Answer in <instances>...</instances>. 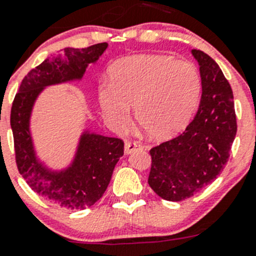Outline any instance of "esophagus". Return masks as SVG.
I'll return each mask as SVG.
<instances>
[{"label": "esophagus", "instance_id": "34e87169", "mask_svg": "<svg viewBox=\"0 0 256 256\" xmlns=\"http://www.w3.org/2000/svg\"><path fill=\"white\" fill-rule=\"evenodd\" d=\"M138 147H140V144H138V141L128 140L125 142V152L128 154H131V152H132V151H135V150L138 148Z\"/></svg>", "mask_w": 256, "mask_h": 256}]
</instances>
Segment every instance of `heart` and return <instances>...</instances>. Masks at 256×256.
I'll use <instances>...</instances> for the list:
<instances>
[{
    "instance_id": "heart-1",
    "label": "heart",
    "mask_w": 256,
    "mask_h": 256,
    "mask_svg": "<svg viewBox=\"0 0 256 256\" xmlns=\"http://www.w3.org/2000/svg\"><path fill=\"white\" fill-rule=\"evenodd\" d=\"M98 90L100 106L114 126L135 118L154 138H170L187 126L200 102L202 76L196 64L160 54L131 56L109 69Z\"/></svg>"
}]
</instances>
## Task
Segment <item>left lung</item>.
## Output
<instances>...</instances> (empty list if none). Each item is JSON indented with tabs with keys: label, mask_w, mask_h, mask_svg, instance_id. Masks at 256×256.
Wrapping results in <instances>:
<instances>
[{
	"label": "left lung",
	"mask_w": 256,
	"mask_h": 256,
	"mask_svg": "<svg viewBox=\"0 0 256 256\" xmlns=\"http://www.w3.org/2000/svg\"><path fill=\"white\" fill-rule=\"evenodd\" d=\"M202 98L194 118L180 135L150 150L148 184L157 196L180 202L202 190L223 171L236 135L233 90L216 62L200 49Z\"/></svg>",
	"instance_id": "left-lung-1"
}]
</instances>
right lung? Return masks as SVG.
I'll return each instance as SVG.
<instances>
[{"instance_id": "1", "label": "right lung", "mask_w": 256, "mask_h": 256, "mask_svg": "<svg viewBox=\"0 0 256 256\" xmlns=\"http://www.w3.org/2000/svg\"><path fill=\"white\" fill-rule=\"evenodd\" d=\"M106 48L108 43H98L82 49L66 48L49 56L23 78L12 102L11 128L18 172L40 197L66 209L89 208L102 197L115 164L124 154V141L85 132L73 164L59 174L49 172L36 160L28 128L30 110L43 88L80 79L88 64L96 62Z\"/></svg>"}]
</instances>
